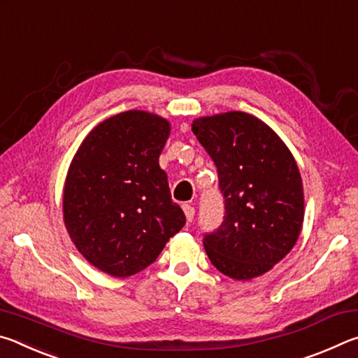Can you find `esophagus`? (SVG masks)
Wrapping results in <instances>:
<instances>
[{
    "label": "esophagus",
    "instance_id": "esophagus-1",
    "mask_svg": "<svg viewBox=\"0 0 358 358\" xmlns=\"http://www.w3.org/2000/svg\"><path fill=\"white\" fill-rule=\"evenodd\" d=\"M183 211H185V215H186V221L191 222L194 220V213H196V210H194V207H191V205L185 203L183 205Z\"/></svg>",
    "mask_w": 358,
    "mask_h": 358
}]
</instances>
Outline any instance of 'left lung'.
I'll list each match as a JSON object with an SVG mask.
<instances>
[{"label": "left lung", "mask_w": 358, "mask_h": 358, "mask_svg": "<svg viewBox=\"0 0 358 358\" xmlns=\"http://www.w3.org/2000/svg\"><path fill=\"white\" fill-rule=\"evenodd\" d=\"M220 178L224 221L203 237L222 275L248 281L273 268L299 240L305 205L299 166L276 132L245 112L192 121Z\"/></svg>", "instance_id": "8db88e82"}]
</instances>
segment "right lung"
I'll return each mask as SVG.
<instances>
[{"label": "right lung", "instance_id": "obj_1", "mask_svg": "<svg viewBox=\"0 0 358 358\" xmlns=\"http://www.w3.org/2000/svg\"><path fill=\"white\" fill-rule=\"evenodd\" d=\"M169 134V121L155 113L121 112L96 126L71 162L66 229L82 256L107 275L147 268L185 226L159 167Z\"/></svg>", "mask_w": 358, "mask_h": 358}]
</instances>
